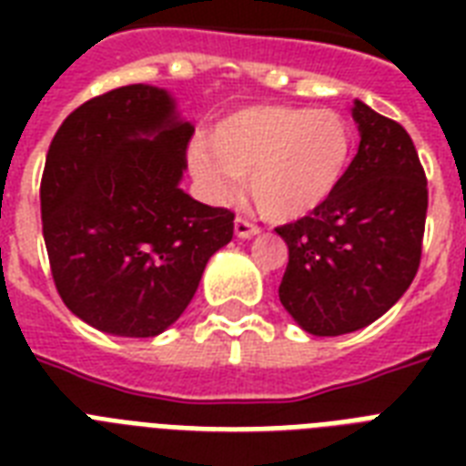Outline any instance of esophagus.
<instances>
[{
	"mask_svg": "<svg viewBox=\"0 0 466 466\" xmlns=\"http://www.w3.org/2000/svg\"><path fill=\"white\" fill-rule=\"evenodd\" d=\"M234 232H237L239 239H251V237H256V234L261 232V227L254 225V222L247 218H237L234 219Z\"/></svg>",
	"mask_w": 466,
	"mask_h": 466,
	"instance_id": "1",
	"label": "esophagus"
}]
</instances>
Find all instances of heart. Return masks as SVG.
I'll use <instances>...</instances> for the list:
<instances>
[{
  "label": "heart",
  "instance_id": "1",
  "mask_svg": "<svg viewBox=\"0 0 466 466\" xmlns=\"http://www.w3.org/2000/svg\"><path fill=\"white\" fill-rule=\"evenodd\" d=\"M353 147V126L339 111L256 104L219 120L210 145L196 142L188 161L212 198H227L237 178H247L248 196L266 218L292 222L339 190Z\"/></svg>",
  "mask_w": 466,
  "mask_h": 466
}]
</instances>
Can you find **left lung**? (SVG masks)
Segmentation results:
<instances>
[{
	"instance_id": "obj_1",
	"label": "left lung",
	"mask_w": 466,
	"mask_h": 466,
	"mask_svg": "<svg viewBox=\"0 0 466 466\" xmlns=\"http://www.w3.org/2000/svg\"><path fill=\"white\" fill-rule=\"evenodd\" d=\"M360 147L319 210L278 227L288 268L278 295L305 331L340 336L372 324L416 278L428 181L411 135L355 101Z\"/></svg>"
}]
</instances>
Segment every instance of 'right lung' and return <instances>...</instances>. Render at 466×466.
I'll use <instances>...</instances> for the list:
<instances>
[{"label":"right lung","instance_id":"add662e5","mask_svg":"<svg viewBox=\"0 0 466 466\" xmlns=\"http://www.w3.org/2000/svg\"><path fill=\"white\" fill-rule=\"evenodd\" d=\"M193 126L164 89L89 98L57 127L40 178L55 288L98 331L149 339L181 317L234 212L178 188Z\"/></svg>","mask_w":466,"mask_h":466}]
</instances>
